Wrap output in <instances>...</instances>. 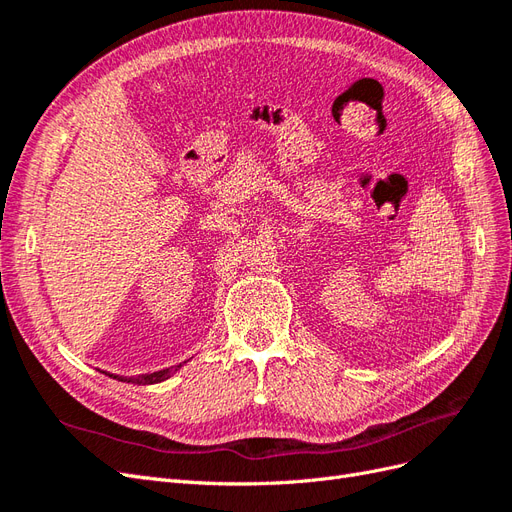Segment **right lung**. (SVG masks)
Returning a JSON list of instances; mask_svg holds the SVG:
<instances>
[{
	"label": "right lung",
	"instance_id": "add662e5",
	"mask_svg": "<svg viewBox=\"0 0 512 512\" xmlns=\"http://www.w3.org/2000/svg\"><path fill=\"white\" fill-rule=\"evenodd\" d=\"M181 365L177 367H168V369H160V371H153V374H145V376H136V378H119V376H113L121 382H132V384H156V382H164L168 380L170 376L175 374V371L179 369Z\"/></svg>",
	"mask_w": 512,
	"mask_h": 512
}]
</instances>
